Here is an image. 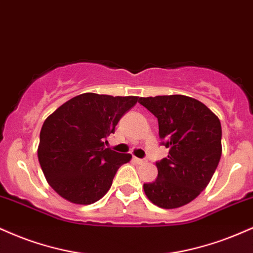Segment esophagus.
<instances>
[{"label":"esophagus","instance_id":"obj_1","mask_svg":"<svg viewBox=\"0 0 253 253\" xmlns=\"http://www.w3.org/2000/svg\"><path fill=\"white\" fill-rule=\"evenodd\" d=\"M133 161H134V163H136V164H144L145 163L144 159H139V158H136V157L133 158Z\"/></svg>","mask_w":253,"mask_h":253}]
</instances>
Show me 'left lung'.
Here are the masks:
<instances>
[{
    "instance_id": "left-lung-1",
    "label": "left lung",
    "mask_w": 253,
    "mask_h": 253,
    "mask_svg": "<svg viewBox=\"0 0 253 253\" xmlns=\"http://www.w3.org/2000/svg\"><path fill=\"white\" fill-rule=\"evenodd\" d=\"M158 119L169 156L158 161L156 181L144 184L148 199L161 209L192 202L208 186L221 157V125L203 102L186 95L140 97Z\"/></svg>"
}]
</instances>
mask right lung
Returning <instances> with one entry per match:
<instances>
[{
  "mask_svg": "<svg viewBox=\"0 0 253 253\" xmlns=\"http://www.w3.org/2000/svg\"><path fill=\"white\" fill-rule=\"evenodd\" d=\"M138 97L84 93L45 119L39 163L48 184L63 199L89 205L108 192L119 167L132 156L105 148L106 138Z\"/></svg>",
  "mask_w": 253,
  "mask_h": 253,
  "instance_id": "right-lung-1",
  "label": "right lung"
}]
</instances>
